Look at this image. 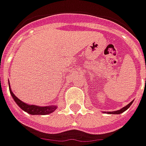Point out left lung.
<instances>
[{"label":"left lung","instance_id":"1","mask_svg":"<svg viewBox=\"0 0 146 146\" xmlns=\"http://www.w3.org/2000/svg\"><path fill=\"white\" fill-rule=\"evenodd\" d=\"M132 103H133V102H130L129 105H127L126 106L122 108V109H121V110H120L113 111V112H109V113H111V114H120V113H123V112H125L126 110H128V109L129 108V106L132 105Z\"/></svg>","mask_w":146,"mask_h":146}]
</instances>
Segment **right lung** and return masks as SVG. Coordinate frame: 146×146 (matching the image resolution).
<instances>
[{
  "label": "right lung",
  "mask_w": 146,
  "mask_h": 146,
  "mask_svg": "<svg viewBox=\"0 0 146 146\" xmlns=\"http://www.w3.org/2000/svg\"><path fill=\"white\" fill-rule=\"evenodd\" d=\"M10 94L12 95V97L14 99L15 102L18 105L19 107H21V109H22L25 112H27L28 113L33 115H46L52 113L53 111L56 110V106H45V107H40L36 106H32V105H28L24 103L23 102H21L20 99L17 98L15 96L13 93L11 91L10 88Z\"/></svg>",
  "instance_id": "1"
}]
</instances>
